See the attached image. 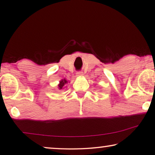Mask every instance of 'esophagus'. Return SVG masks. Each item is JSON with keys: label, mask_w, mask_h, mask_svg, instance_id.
<instances>
[{"label": "esophagus", "mask_w": 155, "mask_h": 155, "mask_svg": "<svg viewBox=\"0 0 155 155\" xmlns=\"http://www.w3.org/2000/svg\"><path fill=\"white\" fill-rule=\"evenodd\" d=\"M83 72L78 71V72H77V77H81V76H83Z\"/></svg>", "instance_id": "obj_1"}]
</instances>
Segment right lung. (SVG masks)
Returning a JSON list of instances; mask_svg holds the SVG:
<instances>
[{"label": "right lung", "instance_id": "obj_1", "mask_svg": "<svg viewBox=\"0 0 155 155\" xmlns=\"http://www.w3.org/2000/svg\"><path fill=\"white\" fill-rule=\"evenodd\" d=\"M68 83V81H66L65 79H62L61 81H60V82H59V84L58 85V88H59V90H62L63 88H64V85H65V84H66Z\"/></svg>", "mask_w": 155, "mask_h": 155}]
</instances>
